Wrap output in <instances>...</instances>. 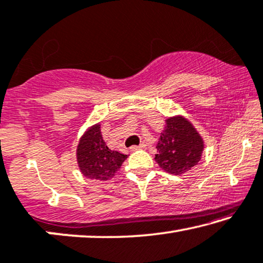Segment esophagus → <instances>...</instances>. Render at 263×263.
<instances>
[{
	"label": "esophagus",
	"mask_w": 263,
	"mask_h": 263,
	"mask_svg": "<svg viewBox=\"0 0 263 263\" xmlns=\"http://www.w3.org/2000/svg\"><path fill=\"white\" fill-rule=\"evenodd\" d=\"M145 147H146V144L142 143L140 145H133V146H131L130 150L131 151H137V150H140V148H145Z\"/></svg>",
	"instance_id": "34e87169"
}]
</instances>
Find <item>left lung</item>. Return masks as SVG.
<instances>
[{"instance_id":"1","label":"left lung","mask_w":263,"mask_h":263,"mask_svg":"<svg viewBox=\"0 0 263 263\" xmlns=\"http://www.w3.org/2000/svg\"><path fill=\"white\" fill-rule=\"evenodd\" d=\"M155 160L171 175H183L201 160L204 142L183 116L170 117L157 143Z\"/></svg>"}]
</instances>
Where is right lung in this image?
<instances>
[{"label":"right lung","mask_w":263,"mask_h":263,"mask_svg":"<svg viewBox=\"0 0 263 263\" xmlns=\"http://www.w3.org/2000/svg\"><path fill=\"white\" fill-rule=\"evenodd\" d=\"M126 158L127 155L107 147L101 136L100 124L89 127L82 135L77 147V162L81 174L98 181L112 178Z\"/></svg>","instance_id":"obj_1"}]
</instances>
